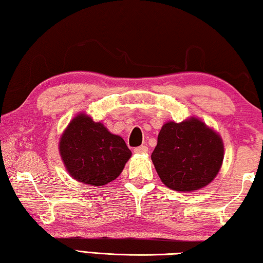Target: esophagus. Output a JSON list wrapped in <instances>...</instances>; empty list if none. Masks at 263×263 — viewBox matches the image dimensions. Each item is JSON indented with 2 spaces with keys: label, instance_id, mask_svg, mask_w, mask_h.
I'll return each mask as SVG.
<instances>
[{
  "label": "esophagus",
  "instance_id": "esophagus-1",
  "mask_svg": "<svg viewBox=\"0 0 263 263\" xmlns=\"http://www.w3.org/2000/svg\"><path fill=\"white\" fill-rule=\"evenodd\" d=\"M133 152L136 154H144V153H147L148 152V147L147 146H139V147H136L133 149Z\"/></svg>",
  "mask_w": 263,
  "mask_h": 263
}]
</instances>
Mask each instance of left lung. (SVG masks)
Segmentation results:
<instances>
[{"instance_id":"left-lung-1","label":"left lung","mask_w":263,"mask_h":263,"mask_svg":"<svg viewBox=\"0 0 263 263\" xmlns=\"http://www.w3.org/2000/svg\"><path fill=\"white\" fill-rule=\"evenodd\" d=\"M151 158L164 185L193 191L215 179L224 159V146L221 138L199 119L168 122Z\"/></svg>"}]
</instances>
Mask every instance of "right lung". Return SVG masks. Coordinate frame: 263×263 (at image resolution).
I'll return each instance as SVG.
<instances>
[{
	"instance_id": "add662e5",
	"label": "right lung",
	"mask_w": 263,
	"mask_h": 263,
	"mask_svg": "<svg viewBox=\"0 0 263 263\" xmlns=\"http://www.w3.org/2000/svg\"><path fill=\"white\" fill-rule=\"evenodd\" d=\"M59 151L75 180L97 186L118 177L132 154L123 138L84 114L69 123L60 139Z\"/></svg>"
}]
</instances>
